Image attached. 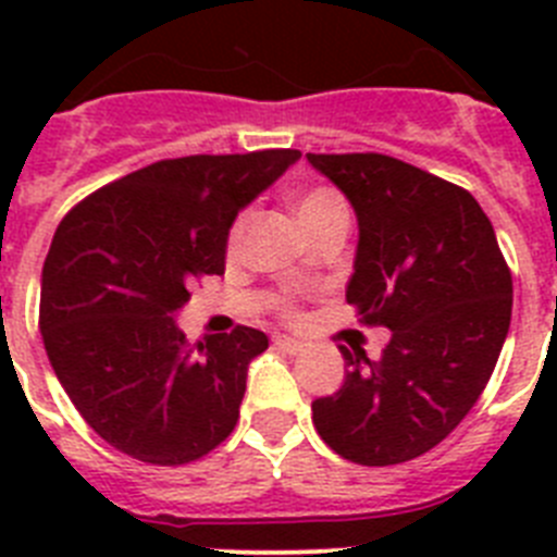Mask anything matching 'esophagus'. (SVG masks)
Wrapping results in <instances>:
<instances>
[{
  "mask_svg": "<svg viewBox=\"0 0 557 557\" xmlns=\"http://www.w3.org/2000/svg\"><path fill=\"white\" fill-rule=\"evenodd\" d=\"M273 346L278 348V351H284V354H301V351H304V343H301V339L284 337V334H278V337H273Z\"/></svg>",
  "mask_w": 557,
  "mask_h": 557,
  "instance_id": "esophagus-1",
  "label": "esophagus"
}]
</instances>
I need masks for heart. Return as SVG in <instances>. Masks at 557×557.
Returning <instances> with one entry per match:
<instances>
[{
  "label": "heart",
  "mask_w": 557,
  "mask_h": 557,
  "mask_svg": "<svg viewBox=\"0 0 557 557\" xmlns=\"http://www.w3.org/2000/svg\"><path fill=\"white\" fill-rule=\"evenodd\" d=\"M337 206H346V203H343V198H339L334 189H329V186H314V189H307L293 198V211L301 225L312 223L314 218H321V214L337 209ZM248 220H250V214L248 211H243V214L234 220V225H231V231H228L231 253H236V250H239V245H243L245 231H248ZM287 312H289V307H287Z\"/></svg>",
  "instance_id": "heart-1"
}]
</instances>
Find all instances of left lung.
<instances>
[{
	"mask_svg": "<svg viewBox=\"0 0 557 557\" xmlns=\"http://www.w3.org/2000/svg\"><path fill=\"white\" fill-rule=\"evenodd\" d=\"M307 161L354 206L359 225L346 301L391 329L379 362L339 346L346 382L314 398L318 435L359 466H396L469 416L508 337L513 278L494 225L469 191L382 152Z\"/></svg>",
	"mask_w": 557,
	"mask_h": 557,
	"instance_id": "obj_1",
	"label": "left lung"
}]
</instances>
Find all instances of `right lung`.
<instances>
[{"instance_id":"right-lung-1","label":"right lung","mask_w":557,"mask_h":557,"mask_svg":"<svg viewBox=\"0 0 557 557\" xmlns=\"http://www.w3.org/2000/svg\"><path fill=\"white\" fill-rule=\"evenodd\" d=\"M298 150L186 156L102 186L58 225L41 273L44 348L86 424L113 449L184 466L234 432L268 334L236 326L189 346V287L225 273L236 214Z\"/></svg>"}]
</instances>
